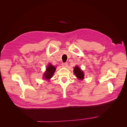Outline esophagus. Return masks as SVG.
Wrapping results in <instances>:
<instances>
[{"mask_svg": "<svg viewBox=\"0 0 127 127\" xmlns=\"http://www.w3.org/2000/svg\"><path fill=\"white\" fill-rule=\"evenodd\" d=\"M62 66L64 67H67L68 66V63H63V64H62Z\"/></svg>", "mask_w": 127, "mask_h": 127, "instance_id": "34e87169", "label": "esophagus"}]
</instances>
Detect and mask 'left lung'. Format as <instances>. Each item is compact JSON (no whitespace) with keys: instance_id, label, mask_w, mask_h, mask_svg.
I'll use <instances>...</instances> for the list:
<instances>
[{"instance_id":"obj_1","label":"left lung","mask_w":127,"mask_h":127,"mask_svg":"<svg viewBox=\"0 0 127 127\" xmlns=\"http://www.w3.org/2000/svg\"><path fill=\"white\" fill-rule=\"evenodd\" d=\"M74 72L76 77L78 79L82 80L84 78V73L78 66H76L74 67Z\"/></svg>"}]
</instances>
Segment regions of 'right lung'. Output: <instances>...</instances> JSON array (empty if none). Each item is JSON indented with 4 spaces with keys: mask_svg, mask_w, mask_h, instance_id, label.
<instances>
[{
    "mask_svg": "<svg viewBox=\"0 0 127 127\" xmlns=\"http://www.w3.org/2000/svg\"><path fill=\"white\" fill-rule=\"evenodd\" d=\"M56 67L53 66L51 64H49L48 66L47 67V68H46V71L43 74V78L44 79L49 80L52 78L56 71Z\"/></svg>",
    "mask_w": 127,
    "mask_h": 127,
    "instance_id": "1",
    "label": "right lung"
}]
</instances>
